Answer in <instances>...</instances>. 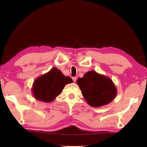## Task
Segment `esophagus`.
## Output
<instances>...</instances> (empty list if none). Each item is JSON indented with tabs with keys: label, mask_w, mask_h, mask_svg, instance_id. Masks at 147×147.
<instances>
[{
	"label": "esophagus",
	"mask_w": 147,
	"mask_h": 147,
	"mask_svg": "<svg viewBox=\"0 0 147 147\" xmlns=\"http://www.w3.org/2000/svg\"><path fill=\"white\" fill-rule=\"evenodd\" d=\"M73 80L74 82H76L77 80V77H73Z\"/></svg>",
	"instance_id": "34e87169"
}]
</instances>
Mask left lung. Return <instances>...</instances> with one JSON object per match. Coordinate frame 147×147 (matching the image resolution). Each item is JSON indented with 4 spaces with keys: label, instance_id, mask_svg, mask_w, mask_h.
I'll use <instances>...</instances> for the list:
<instances>
[{
    "label": "left lung",
    "instance_id": "8db88e82",
    "mask_svg": "<svg viewBox=\"0 0 147 147\" xmlns=\"http://www.w3.org/2000/svg\"><path fill=\"white\" fill-rule=\"evenodd\" d=\"M82 93L92 107L107 105L115 98L117 89L111 78L95 71L87 72L83 78L77 80Z\"/></svg>",
    "mask_w": 147,
    "mask_h": 147
}]
</instances>
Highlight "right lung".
Masks as SVG:
<instances>
[{
  "label": "right lung",
  "instance_id": "1",
  "mask_svg": "<svg viewBox=\"0 0 147 147\" xmlns=\"http://www.w3.org/2000/svg\"><path fill=\"white\" fill-rule=\"evenodd\" d=\"M73 82L70 77L65 76L57 68L53 67L34 81L32 92L38 100L51 102L61 94L66 84Z\"/></svg>",
  "mask_w": 147,
  "mask_h": 147
}]
</instances>
